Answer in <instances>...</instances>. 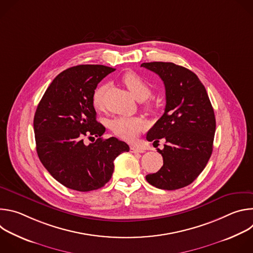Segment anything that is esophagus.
I'll list each match as a JSON object with an SVG mask.
<instances>
[{
  "mask_svg": "<svg viewBox=\"0 0 253 253\" xmlns=\"http://www.w3.org/2000/svg\"><path fill=\"white\" fill-rule=\"evenodd\" d=\"M130 150H131V152H133V153H143V152H144L143 149L137 148V147H135V146H131V147H130Z\"/></svg>",
  "mask_w": 253,
  "mask_h": 253,
  "instance_id": "obj_1",
  "label": "esophagus"
}]
</instances>
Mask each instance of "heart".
Wrapping results in <instances>:
<instances>
[{
  "mask_svg": "<svg viewBox=\"0 0 253 253\" xmlns=\"http://www.w3.org/2000/svg\"><path fill=\"white\" fill-rule=\"evenodd\" d=\"M122 82L139 101L146 100L152 93L151 87L135 72H127L122 77ZM105 87L100 85L95 88L92 95V103L96 109H100L103 104V94ZM146 108H151L149 102H145ZM145 127V122L138 117H116L109 123V128L118 137L126 141H134L141 130Z\"/></svg>",
  "mask_w": 253,
  "mask_h": 253,
  "instance_id": "obj_1",
  "label": "heart"
}]
</instances>
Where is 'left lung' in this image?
Returning <instances> with one entry per match:
<instances>
[{
  "instance_id": "left-lung-1",
  "label": "left lung",
  "mask_w": 253,
  "mask_h": 253,
  "mask_svg": "<svg viewBox=\"0 0 253 253\" xmlns=\"http://www.w3.org/2000/svg\"><path fill=\"white\" fill-rule=\"evenodd\" d=\"M164 83V114L148 131V141L166 144L158 152L163 157L159 171L146 176L147 181L164 190L191 184L205 168L213 148L215 116L206 89L192 71L170 62L143 63Z\"/></svg>"
}]
</instances>
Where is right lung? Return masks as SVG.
<instances>
[{
	"label": "right lung",
	"mask_w": 253,
	"mask_h": 253,
	"mask_svg": "<svg viewBox=\"0 0 253 253\" xmlns=\"http://www.w3.org/2000/svg\"><path fill=\"white\" fill-rule=\"evenodd\" d=\"M115 69L79 65L60 73L42 97L34 117L38 156L48 172L67 188L87 192L112 177L115 158L129 146L115 137L103 139L92 95L98 83ZM99 138L89 146L84 137ZM95 140V139H94Z\"/></svg>",
	"instance_id": "right-lung-1"
}]
</instances>
